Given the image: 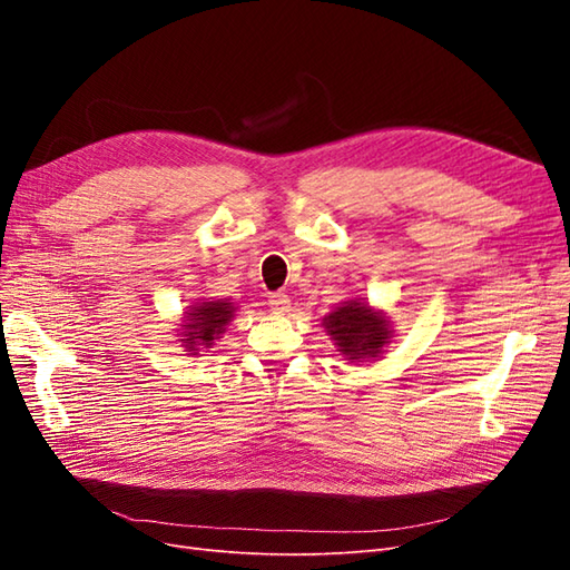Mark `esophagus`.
<instances>
[{"instance_id": "1", "label": "esophagus", "mask_w": 570, "mask_h": 570, "mask_svg": "<svg viewBox=\"0 0 570 570\" xmlns=\"http://www.w3.org/2000/svg\"><path fill=\"white\" fill-rule=\"evenodd\" d=\"M268 304L275 314H285L289 312V297L285 295V292H273V295L268 297Z\"/></svg>"}]
</instances>
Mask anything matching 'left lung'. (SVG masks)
<instances>
[{"instance_id": "1", "label": "left lung", "mask_w": 570, "mask_h": 570, "mask_svg": "<svg viewBox=\"0 0 570 570\" xmlns=\"http://www.w3.org/2000/svg\"><path fill=\"white\" fill-rule=\"evenodd\" d=\"M385 325V316L375 314L373 308H368V304L358 302L342 304L337 312L325 316L327 333L333 335L340 352L347 354L350 358H366L381 354L383 344L390 337V331Z\"/></svg>"}]
</instances>
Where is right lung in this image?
<instances>
[{"instance_id":"1","label":"right lung","mask_w":570,"mask_h":570,"mask_svg":"<svg viewBox=\"0 0 570 570\" xmlns=\"http://www.w3.org/2000/svg\"><path fill=\"white\" fill-rule=\"evenodd\" d=\"M233 318V304L230 302H204L199 306H193V312L187 314L185 325V347L197 354L199 344L209 347V344L226 331V323Z\"/></svg>"}]
</instances>
